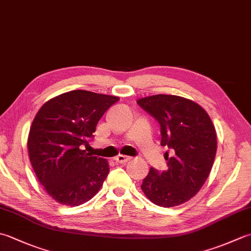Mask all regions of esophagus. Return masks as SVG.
Instances as JSON below:
<instances>
[{"mask_svg": "<svg viewBox=\"0 0 251 251\" xmlns=\"http://www.w3.org/2000/svg\"><path fill=\"white\" fill-rule=\"evenodd\" d=\"M130 159H131V157L126 156V155H122V154H120V155H117V156L115 157V161H116L117 163H121V164H124V163L129 162Z\"/></svg>", "mask_w": 251, "mask_h": 251, "instance_id": "esophagus-1", "label": "esophagus"}]
</instances>
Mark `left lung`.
Returning <instances> with one entry per match:
<instances>
[{"instance_id": "8db88e82", "label": "left lung", "mask_w": 251, "mask_h": 251, "mask_svg": "<svg viewBox=\"0 0 251 251\" xmlns=\"http://www.w3.org/2000/svg\"><path fill=\"white\" fill-rule=\"evenodd\" d=\"M137 103L161 125V145L173 151L168 168L151 167L141 190L153 204L175 207L191 200L209 176L217 152V132L207 112L194 101L175 95H154Z\"/></svg>"}]
</instances>
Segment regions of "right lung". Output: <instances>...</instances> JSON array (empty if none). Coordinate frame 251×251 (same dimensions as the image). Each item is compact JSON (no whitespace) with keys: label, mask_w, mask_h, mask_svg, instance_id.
Segmentation results:
<instances>
[{"label":"right lung","mask_w":251,"mask_h":251,"mask_svg":"<svg viewBox=\"0 0 251 251\" xmlns=\"http://www.w3.org/2000/svg\"><path fill=\"white\" fill-rule=\"evenodd\" d=\"M119 97L71 90L41 106L30 127L32 167L52 200L79 206L97 194L110 169L106 159L83 150L99 120Z\"/></svg>","instance_id":"1"}]
</instances>
